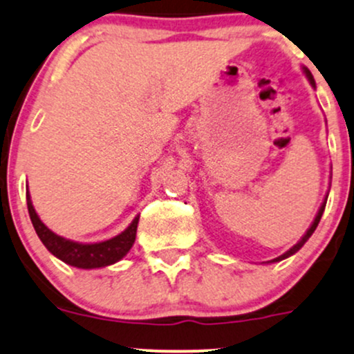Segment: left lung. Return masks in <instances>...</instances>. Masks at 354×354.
Segmentation results:
<instances>
[{
  "label": "left lung",
  "mask_w": 354,
  "mask_h": 354,
  "mask_svg": "<svg viewBox=\"0 0 354 354\" xmlns=\"http://www.w3.org/2000/svg\"><path fill=\"white\" fill-rule=\"evenodd\" d=\"M303 71H304V75H306V78H308V80H310V83L313 84V86H315V80H313V75H311V71H310V70H308V68H303ZM324 206H326V200H324V203H323V205H321V208H319V211H318V214H316L315 221H313V225L310 226V230H308V231H306V234H304V236H303L301 239H299V241H298V243H296V245H295L293 248H291V250H290V251H286V253H284V254H281V256H278V258H276V259H273V263H274V261H281V259H284V258H288V256L295 254V253H296V251H298V250H299V248H301V246L304 245V243H306V241H308V239H310V236H311V234H313V233H315L316 226H318V223H319V219H321V216H323V211H324Z\"/></svg>",
  "instance_id": "8db88e82"
}]
</instances>
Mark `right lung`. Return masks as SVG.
<instances>
[{
    "label": "right lung",
    "instance_id": "obj_1",
    "mask_svg": "<svg viewBox=\"0 0 354 354\" xmlns=\"http://www.w3.org/2000/svg\"><path fill=\"white\" fill-rule=\"evenodd\" d=\"M26 201L28 213H30L36 234L41 239L43 245L46 246V250L50 251L51 254H55L56 258H59L61 261L66 263V265L83 268V270L109 266L113 265V263L120 261V259L131 250L133 243H135L136 239V230L140 216L133 219L131 225H129L123 233L111 239H106V241L93 243V245H83V243L70 241V239L61 238L58 234L53 233L41 219H39L33 208V203H31L30 193H26Z\"/></svg>",
    "mask_w": 354,
    "mask_h": 354
}]
</instances>
